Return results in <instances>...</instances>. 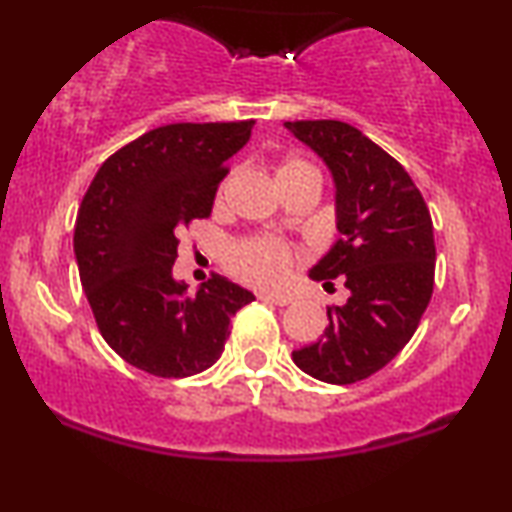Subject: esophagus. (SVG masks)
<instances>
[{"instance_id": "obj_1", "label": "esophagus", "mask_w": 512, "mask_h": 512, "mask_svg": "<svg viewBox=\"0 0 512 512\" xmlns=\"http://www.w3.org/2000/svg\"><path fill=\"white\" fill-rule=\"evenodd\" d=\"M258 300H263V303H272V305H289L291 303V296H275V293H258Z\"/></svg>"}]
</instances>
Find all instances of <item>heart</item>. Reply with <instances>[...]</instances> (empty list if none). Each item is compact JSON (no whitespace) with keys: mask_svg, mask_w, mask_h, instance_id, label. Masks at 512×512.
Masks as SVG:
<instances>
[{"mask_svg":"<svg viewBox=\"0 0 512 512\" xmlns=\"http://www.w3.org/2000/svg\"><path fill=\"white\" fill-rule=\"evenodd\" d=\"M317 172L307 160L286 158L277 165L275 177L279 188L291 184L293 179L303 174ZM228 181L219 186V200L226 193ZM293 263H296V251L289 244L268 235H251L233 242L226 251V265L237 279L254 284L258 289H279L289 279Z\"/></svg>","mask_w":512,"mask_h":512,"instance_id":"1","label":"heart"}]
</instances>
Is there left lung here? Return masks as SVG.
Here are the masks:
<instances>
[{"label": "left lung", "instance_id": "left-lung-1", "mask_svg": "<svg viewBox=\"0 0 512 512\" xmlns=\"http://www.w3.org/2000/svg\"><path fill=\"white\" fill-rule=\"evenodd\" d=\"M300 142L331 167L342 237L314 265L324 286L342 279L347 303L328 305V326L293 349L303 373L354 384L382 370L415 335L433 293L436 244L429 207L396 158L342 121H289Z\"/></svg>", "mask_w": 512, "mask_h": 512}]
</instances>
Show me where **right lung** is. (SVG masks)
I'll use <instances>...</instances> for the list:
<instances>
[{"label":"right lung","instance_id":"1","mask_svg":"<svg viewBox=\"0 0 512 512\" xmlns=\"http://www.w3.org/2000/svg\"><path fill=\"white\" fill-rule=\"evenodd\" d=\"M256 121L170 123L104 160L83 195L74 254L107 345L144 373L188 377L219 361L230 317L254 300L214 275L188 296L172 279L179 233L212 214L228 158Z\"/></svg>","mask_w":512,"mask_h":512}]
</instances>
